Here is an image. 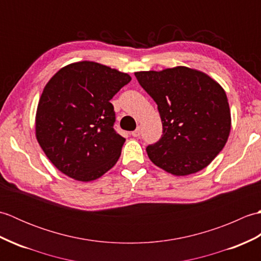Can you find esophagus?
<instances>
[{
  "instance_id": "34e87169",
  "label": "esophagus",
  "mask_w": 261,
  "mask_h": 261,
  "mask_svg": "<svg viewBox=\"0 0 261 261\" xmlns=\"http://www.w3.org/2000/svg\"><path fill=\"white\" fill-rule=\"evenodd\" d=\"M131 135L134 137H139L140 136V126H138L135 131H132Z\"/></svg>"
}]
</instances>
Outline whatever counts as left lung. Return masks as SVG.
<instances>
[{
  "instance_id": "1",
  "label": "left lung",
  "mask_w": 261,
  "mask_h": 261,
  "mask_svg": "<svg viewBox=\"0 0 261 261\" xmlns=\"http://www.w3.org/2000/svg\"><path fill=\"white\" fill-rule=\"evenodd\" d=\"M158 105L159 141L147 147L151 162L175 176L195 174L222 150L230 135L231 112L218 82L185 66L135 73Z\"/></svg>"
}]
</instances>
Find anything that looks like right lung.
Instances as JSON below:
<instances>
[{
  "label": "right lung",
  "instance_id": "1",
  "mask_svg": "<svg viewBox=\"0 0 261 261\" xmlns=\"http://www.w3.org/2000/svg\"><path fill=\"white\" fill-rule=\"evenodd\" d=\"M130 75L95 62H77L55 74L42 91L36 113V138L63 174L95 180L118 162L123 137L116 134L110 99Z\"/></svg>",
  "mask_w": 261,
  "mask_h": 261
}]
</instances>
